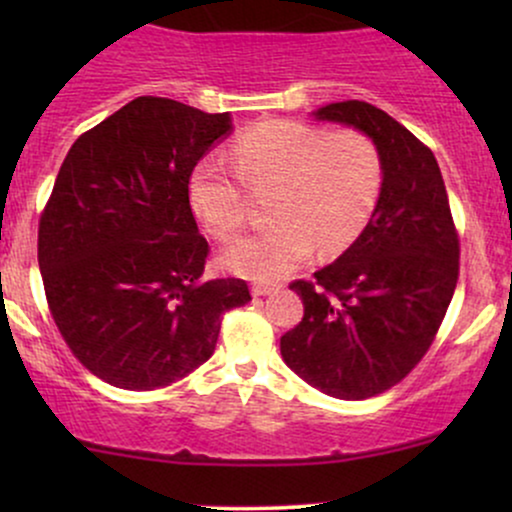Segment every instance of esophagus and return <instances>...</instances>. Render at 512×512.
<instances>
[{
	"mask_svg": "<svg viewBox=\"0 0 512 512\" xmlns=\"http://www.w3.org/2000/svg\"><path fill=\"white\" fill-rule=\"evenodd\" d=\"M279 291V284H269V281H255L252 284V296H269V293Z\"/></svg>",
	"mask_w": 512,
	"mask_h": 512,
	"instance_id": "obj_1",
	"label": "esophagus"
}]
</instances>
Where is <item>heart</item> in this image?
Returning a JSON list of instances; mask_svg holds the SVG:
<instances>
[{
    "mask_svg": "<svg viewBox=\"0 0 512 512\" xmlns=\"http://www.w3.org/2000/svg\"><path fill=\"white\" fill-rule=\"evenodd\" d=\"M240 180L252 190L272 185L264 211L272 221L236 240L223 255L233 274L276 281L317 248L344 250L363 231L383 190V158L361 129L298 120H264L245 127L231 146V166L204 156L187 180L197 219L216 238H231L248 219Z\"/></svg>",
    "mask_w": 512,
    "mask_h": 512,
    "instance_id": "heart-1",
    "label": "heart"
}]
</instances>
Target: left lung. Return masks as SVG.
<instances>
[{
    "mask_svg": "<svg viewBox=\"0 0 512 512\" xmlns=\"http://www.w3.org/2000/svg\"><path fill=\"white\" fill-rule=\"evenodd\" d=\"M317 120L366 132L383 158V190L356 243L291 289L303 320L281 337L293 373L325 395L368 399L416 368L436 339L460 276V238L433 151L385 110L330 103Z\"/></svg>",
    "mask_w": 512,
    "mask_h": 512,
    "instance_id": "left-lung-1",
    "label": "left lung"
}]
</instances>
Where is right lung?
Masks as SVG:
<instances>
[{"instance_id":"right-lung-1","label":"right lung","mask_w":512,"mask_h":512,"mask_svg":"<svg viewBox=\"0 0 512 512\" xmlns=\"http://www.w3.org/2000/svg\"><path fill=\"white\" fill-rule=\"evenodd\" d=\"M231 132L228 113L139 96L72 144L38 223V264L57 330L84 368L156 390L214 354L248 281L204 279L187 180Z\"/></svg>"}]
</instances>
